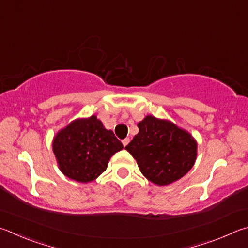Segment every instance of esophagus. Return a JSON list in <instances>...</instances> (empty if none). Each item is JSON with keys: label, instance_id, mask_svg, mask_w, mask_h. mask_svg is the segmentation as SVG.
<instances>
[{"label": "esophagus", "instance_id": "1", "mask_svg": "<svg viewBox=\"0 0 248 248\" xmlns=\"http://www.w3.org/2000/svg\"><path fill=\"white\" fill-rule=\"evenodd\" d=\"M129 142H130V139H129V138H125V139H124V140H123V144H124V146H127L128 144H129Z\"/></svg>", "mask_w": 248, "mask_h": 248}]
</instances>
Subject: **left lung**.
I'll use <instances>...</instances> for the list:
<instances>
[{"mask_svg": "<svg viewBox=\"0 0 248 248\" xmlns=\"http://www.w3.org/2000/svg\"><path fill=\"white\" fill-rule=\"evenodd\" d=\"M138 127L139 133L124 148L144 177L157 186H168L191 170L197 144L190 133L154 116L145 117Z\"/></svg>", "mask_w": 248, "mask_h": 248, "instance_id": "left-lung-1", "label": "left lung"}]
</instances>
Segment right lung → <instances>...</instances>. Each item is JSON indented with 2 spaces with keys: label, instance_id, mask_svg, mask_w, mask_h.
Wrapping results in <instances>:
<instances>
[{
  "label": "right lung",
  "instance_id": "right-lung-1",
  "mask_svg": "<svg viewBox=\"0 0 248 248\" xmlns=\"http://www.w3.org/2000/svg\"><path fill=\"white\" fill-rule=\"evenodd\" d=\"M124 148L111 130L95 116L78 119L56 134L53 151L62 172L69 179L87 183L104 172L110 157Z\"/></svg>",
  "mask_w": 248,
  "mask_h": 248
}]
</instances>
